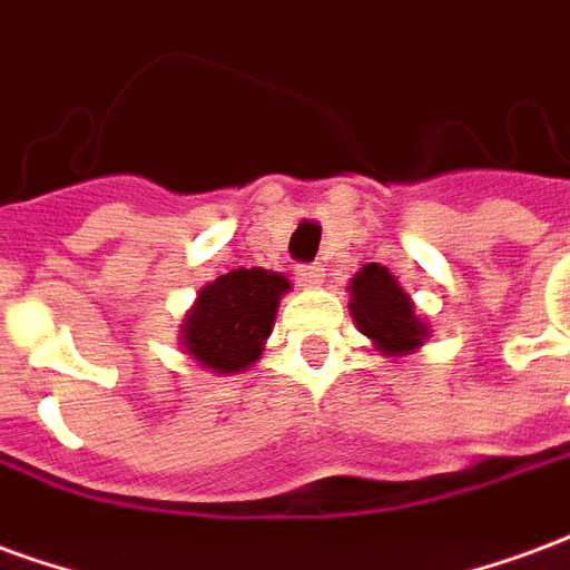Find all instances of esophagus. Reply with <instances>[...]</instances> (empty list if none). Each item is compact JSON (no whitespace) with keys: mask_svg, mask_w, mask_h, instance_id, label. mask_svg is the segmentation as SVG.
Wrapping results in <instances>:
<instances>
[{"mask_svg":"<svg viewBox=\"0 0 570 570\" xmlns=\"http://www.w3.org/2000/svg\"><path fill=\"white\" fill-rule=\"evenodd\" d=\"M297 282H301V285H309V288H313V285H322V282H325V267H322V264H301V267H297Z\"/></svg>","mask_w":570,"mask_h":570,"instance_id":"obj_1","label":"esophagus"}]
</instances>
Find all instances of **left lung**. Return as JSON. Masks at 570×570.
Masks as SVG:
<instances>
[{
  "instance_id": "8db88e82",
  "label": "left lung",
  "mask_w": 570,
  "mask_h": 570,
  "mask_svg": "<svg viewBox=\"0 0 570 570\" xmlns=\"http://www.w3.org/2000/svg\"><path fill=\"white\" fill-rule=\"evenodd\" d=\"M352 318L385 355H406L422 346L428 327L419 322L413 301L392 273L380 264H364L352 279Z\"/></svg>"
}]
</instances>
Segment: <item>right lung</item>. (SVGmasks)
I'll return each mask as SVG.
<instances>
[{"instance_id":"1","label":"right lung","mask_w":570,"mask_h":570,"mask_svg":"<svg viewBox=\"0 0 570 570\" xmlns=\"http://www.w3.org/2000/svg\"><path fill=\"white\" fill-rule=\"evenodd\" d=\"M291 282L269 269H230L199 291L181 343L190 355L215 373H236L261 355L269 336L282 291Z\"/></svg>"}]
</instances>
